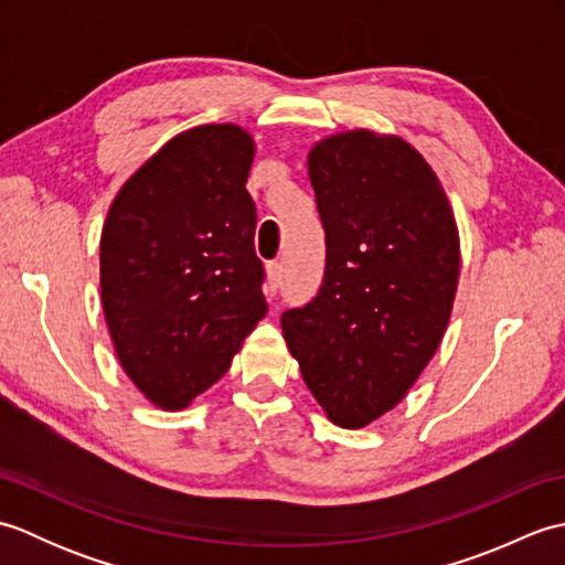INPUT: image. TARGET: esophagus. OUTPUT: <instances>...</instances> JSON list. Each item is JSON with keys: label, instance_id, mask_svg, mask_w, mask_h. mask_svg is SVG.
Listing matches in <instances>:
<instances>
[{"label": "esophagus", "instance_id": "obj_1", "mask_svg": "<svg viewBox=\"0 0 565 565\" xmlns=\"http://www.w3.org/2000/svg\"><path fill=\"white\" fill-rule=\"evenodd\" d=\"M281 276H284V267L281 262H269L267 264V296H274L276 291H279V284H281Z\"/></svg>", "mask_w": 565, "mask_h": 565}]
</instances>
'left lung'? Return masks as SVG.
<instances>
[{"label":"left lung","mask_w":565,"mask_h":565,"mask_svg":"<svg viewBox=\"0 0 565 565\" xmlns=\"http://www.w3.org/2000/svg\"><path fill=\"white\" fill-rule=\"evenodd\" d=\"M326 227L316 298L284 310L289 352L334 425L403 401L437 352L459 281V233L431 167L405 140L332 136L308 154Z\"/></svg>","instance_id":"obj_1"}]
</instances>
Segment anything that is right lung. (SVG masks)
Listing matches in <instances>:
<instances>
[{"instance_id":"right-lung-1","label":"right lung","mask_w":565,"mask_h":565,"mask_svg":"<svg viewBox=\"0 0 565 565\" xmlns=\"http://www.w3.org/2000/svg\"><path fill=\"white\" fill-rule=\"evenodd\" d=\"M252 158L243 128H191L128 179L106 215V326L130 381L164 411L211 388L267 316L245 189Z\"/></svg>"}]
</instances>
